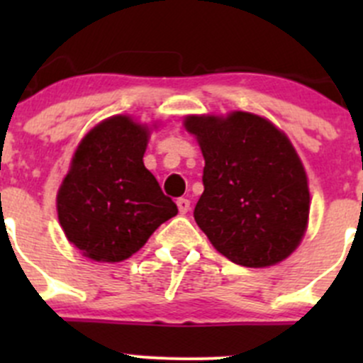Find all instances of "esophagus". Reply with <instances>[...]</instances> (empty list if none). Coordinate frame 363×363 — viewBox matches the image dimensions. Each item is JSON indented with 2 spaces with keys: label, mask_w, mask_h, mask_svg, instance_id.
I'll list each match as a JSON object with an SVG mask.
<instances>
[{
  "label": "esophagus",
  "mask_w": 363,
  "mask_h": 363,
  "mask_svg": "<svg viewBox=\"0 0 363 363\" xmlns=\"http://www.w3.org/2000/svg\"><path fill=\"white\" fill-rule=\"evenodd\" d=\"M177 207L181 214H186L189 211V200L188 199H179L177 200Z\"/></svg>",
  "instance_id": "1"
}]
</instances>
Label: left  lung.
Masks as SVG:
<instances>
[{
    "label": "left lung",
    "instance_id": "obj_1",
    "mask_svg": "<svg viewBox=\"0 0 363 363\" xmlns=\"http://www.w3.org/2000/svg\"><path fill=\"white\" fill-rule=\"evenodd\" d=\"M205 160L195 221L212 246L242 267L276 265L296 250L309 221V186L286 135L250 112L188 116Z\"/></svg>",
    "mask_w": 363,
    "mask_h": 363
}]
</instances>
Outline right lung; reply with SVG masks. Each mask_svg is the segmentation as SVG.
Here are the masks:
<instances>
[{
    "label": "right lung",
    "instance_id": "obj_1",
    "mask_svg": "<svg viewBox=\"0 0 363 363\" xmlns=\"http://www.w3.org/2000/svg\"><path fill=\"white\" fill-rule=\"evenodd\" d=\"M149 128L128 116L101 121L80 140L57 191L67 239L94 262H123L177 214L144 167Z\"/></svg>",
    "mask_w": 363,
    "mask_h": 363
}]
</instances>
